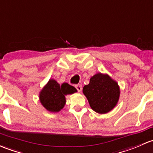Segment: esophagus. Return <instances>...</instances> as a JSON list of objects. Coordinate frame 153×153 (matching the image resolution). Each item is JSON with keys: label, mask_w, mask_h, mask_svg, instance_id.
I'll list each match as a JSON object with an SVG mask.
<instances>
[{"label": "esophagus", "mask_w": 153, "mask_h": 153, "mask_svg": "<svg viewBox=\"0 0 153 153\" xmlns=\"http://www.w3.org/2000/svg\"><path fill=\"white\" fill-rule=\"evenodd\" d=\"M75 88H76L77 90H78V91H81L82 90V85L81 84H78L75 86Z\"/></svg>", "instance_id": "obj_1"}]
</instances>
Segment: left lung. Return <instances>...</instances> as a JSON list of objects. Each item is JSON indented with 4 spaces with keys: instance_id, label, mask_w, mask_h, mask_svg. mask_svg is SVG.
Wrapping results in <instances>:
<instances>
[{
    "instance_id": "obj_1",
    "label": "left lung",
    "mask_w": 153,
    "mask_h": 153,
    "mask_svg": "<svg viewBox=\"0 0 153 153\" xmlns=\"http://www.w3.org/2000/svg\"><path fill=\"white\" fill-rule=\"evenodd\" d=\"M83 93L91 108L98 114H104L117 105L120 88L118 83L108 74L98 72L91 77L89 84L83 86Z\"/></svg>"
}]
</instances>
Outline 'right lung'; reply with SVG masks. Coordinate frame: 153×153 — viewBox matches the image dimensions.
Returning a JSON list of instances; mask_svg holds the SVG:
<instances>
[{
    "mask_svg": "<svg viewBox=\"0 0 153 153\" xmlns=\"http://www.w3.org/2000/svg\"><path fill=\"white\" fill-rule=\"evenodd\" d=\"M77 91V89L69 83H63L60 85L56 80L51 78L40 91L39 101L48 111L57 113L65 105V96Z\"/></svg>",
    "mask_w": 153,
    "mask_h": 153,
    "instance_id": "add662e5",
    "label": "right lung"
}]
</instances>
